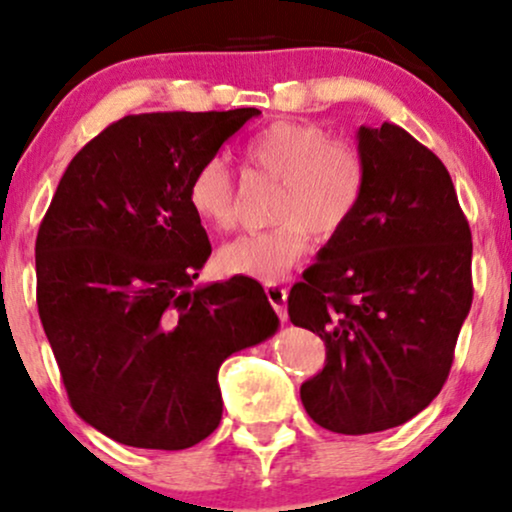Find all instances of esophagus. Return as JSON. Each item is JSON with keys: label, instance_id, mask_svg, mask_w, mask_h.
I'll use <instances>...</instances> for the list:
<instances>
[{"label": "esophagus", "instance_id": "1", "mask_svg": "<svg viewBox=\"0 0 512 512\" xmlns=\"http://www.w3.org/2000/svg\"><path fill=\"white\" fill-rule=\"evenodd\" d=\"M264 293H267V300L271 302V307L276 309L278 319H281V321H288V312H286L288 288L278 286V283H267V286H264Z\"/></svg>", "mask_w": 512, "mask_h": 512}]
</instances>
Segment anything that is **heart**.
Returning a JSON list of instances; mask_svg holds the SVG:
<instances>
[{"label":"heart","instance_id":"1","mask_svg":"<svg viewBox=\"0 0 512 512\" xmlns=\"http://www.w3.org/2000/svg\"><path fill=\"white\" fill-rule=\"evenodd\" d=\"M252 170L278 179L269 229L245 231L217 252L229 276L276 281L309 250V231L338 236L357 215L366 191V163L359 148L333 139L314 122L278 120L257 132L243 148ZM186 200L200 222L229 229L236 219V184L224 160L212 158L193 172Z\"/></svg>","mask_w":512,"mask_h":512}]
</instances>
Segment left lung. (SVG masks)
<instances>
[{
	"mask_svg": "<svg viewBox=\"0 0 512 512\" xmlns=\"http://www.w3.org/2000/svg\"><path fill=\"white\" fill-rule=\"evenodd\" d=\"M366 191L288 297L326 366L300 387L309 418L340 435L383 432L437 397L472 304V236L449 172L392 122L359 127Z\"/></svg>",
	"mask_w": 512,
	"mask_h": 512,
	"instance_id": "1",
	"label": "left lung"
}]
</instances>
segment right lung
Wrapping results in <instances>:
<instances>
[{
  "label": "right lung",
  "instance_id": "add662e5",
  "mask_svg": "<svg viewBox=\"0 0 512 512\" xmlns=\"http://www.w3.org/2000/svg\"><path fill=\"white\" fill-rule=\"evenodd\" d=\"M255 115H127L58 181L35 243L37 309L70 406L115 442H203L222 420L219 366L276 333L252 278L193 286L212 248L189 181Z\"/></svg>",
  "mask_w": 512,
  "mask_h": 512
}]
</instances>
